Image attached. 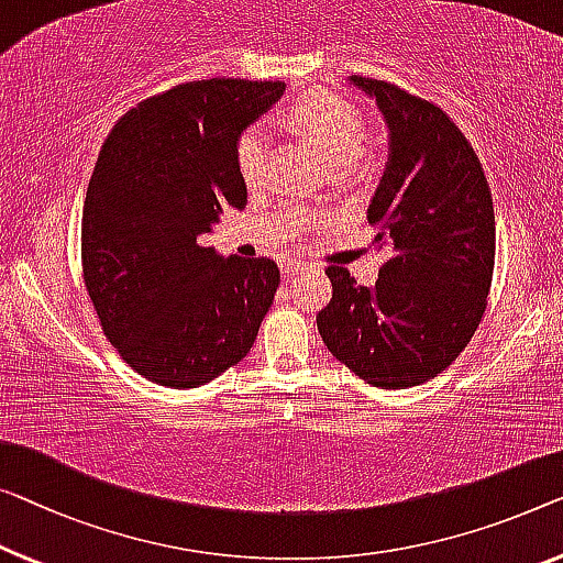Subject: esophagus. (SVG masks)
I'll return each mask as SVG.
<instances>
[{
    "label": "esophagus",
    "mask_w": 563,
    "mask_h": 563,
    "mask_svg": "<svg viewBox=\"0 0 563 563\" xmlns=\"http://www.w3.org/2000/svg\"><path fill=\"white\" fill-rule=\"evenodd\" d=\"M280 271L285 278H292V275H298L300 271H303V263H298V260H280Z\"/></svg>",
    "instance_id": "1"
}]
</instances>
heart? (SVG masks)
<instances>
[{
    "instance_id": "b5f03b06",
    "label": "heart",
    "mask_w": 563,
    "mask_h": 563,
    "mask_svg": "<svg viewBox=\"0 0 563 563\" xmlns=\"http://www.w3.org/2000/svg\"><path fill=\"white\" fill-rule=\"evenodd\" d=\"M290 123L325 156L333 169H349L362 156L366 123L358 108L329 90H310L292 100ZM238 169L250 189L265 181L267 133L263 125H250L238 141Z\"/></svg>"
}]
</instances>
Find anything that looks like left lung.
Here are the masks:
<instances>
[{
    "label": "left lung",
    "mask_w": 563,
    "mask_h": 563,
    "mask_svg": "<svg viewBox=\"0 0 563 563\" xmlns=\"http://www.w3.org/2000/svg\"><path fill=\"white\" fill-rule=\"evenodd\" d=\"M389 125V162L368 205L387 250L374 288L329 265L333 296L316 323L331 354L382 389L434 379L483 321L496 265V214L481 158L430 100L351 75Z\"/></svg>",
    "instance_id": "obj_1"
}]
</instances>
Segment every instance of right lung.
Listing matches in <instances>:
<instances>
[{
    "label": "right lung",
    "mask_w": 563,
    "mask_h": 563,
    "mask_svg": "<svg viewBox=\"0 0 563 563\" xmlns=\"http://www.w3.org/2000/svg\"><path fill=\"white\" fill-rule=\"evenodd\" d=\"M285 82L212 78L174 86L121 115L82 205V280L100 325L144 379L195 389L242 362L273 306L267 257H222L197 238L247 205L242 131Z\"/></svg>",
    "instance_id": "add662e5"
}]
</instances>
